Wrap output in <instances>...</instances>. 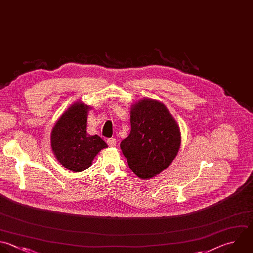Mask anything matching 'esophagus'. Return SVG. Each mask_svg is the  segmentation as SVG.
<instances>
[{
	"mask_svg": "<svg viewBox=\"0 0 253 253\" xmlns=\"http://www.w3.org/2000/svg\"><path fill=\"white\" fill-rule=\"evenodd\" d=\"M107 143H108V145H109L110 147H115V146L117 145V141H116L115 138H109V139L107 140Z\"/></svg>",
	"mask_w": 253,
	"mask_h": 253,
	"instance_id": "1",
	"label": "esophagus"
}]
</instances>
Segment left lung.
<instances>
[{
	"instance_id": "8db88e82",
	"label": "left lung",
	"mask_w": 253,
	"mask_h": 253,
	"mask_svg": "<svg viewBox=\"0 0 253 253\" xmlns=\"http://www.w3.org/2000/svg\"><path fill=\"white\" fill-rule=\"evenodd\" d=\"M130 133L121 142L129 168L140 179H150L166 169L181 145L180 128L159 101L142 99L130 108Z\"/></svg>"
}]
</instances>
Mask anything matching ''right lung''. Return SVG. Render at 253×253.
I'll return each instance as SVG.
<instances>
[{
    "instance_id": "obj_1",
    "label": "right lung",
    "mask_w": 253,
    "mask_h": 253,
    "mask_svg": "<svg viewBox=\"0 0 253 253\" xmlns=\"http://www.w3.org/2000/svg\"><path fill=\"white\" fill-rule=\"evenodd\" d=\"M82 102L71 105L58 119L51 131V148L57 160L68 170L82 172L92 165L95 156L108 147L99 135L87 133L88 112Z\"/></svg>"
}]
</instances>
